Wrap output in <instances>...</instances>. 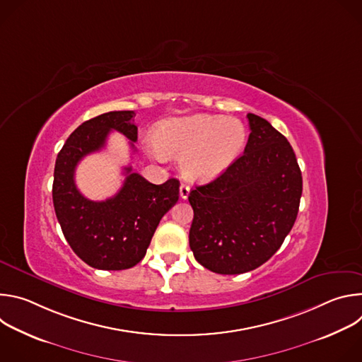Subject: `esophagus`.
Returning <instances> with one entry per match:
<instances>
[{
  "instance_id": "esophagus-1",
  "label": "esophagus",
  "mask_w": 362,
  "mask_h": 362,
  "mask_svg": "<svg viewBox=\"0 0 362 362\" xmlns=\"http://www.w3.org/2000/svg\"><path fill=\"white\" fill-rule=\"evenodd\" d=\"M179 192H180V197H182V199H187V196H189V193H190V187H189L187 185L182 183Z\"/></svg>"
}]
</instances>
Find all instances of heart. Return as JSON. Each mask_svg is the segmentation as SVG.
Here are the masks:
<instances>
[{
	"label": "heart",
	"mask_w": 362,
	"mask_h": 362,
	"mask_svg": "<svg viewBox=\"0 0 362 362\" xmlns=\"http://www.w3.org/2000/svg\"><path fill=\"white\" fill-rule=\"evenodd\" d=\"M246 129L236 119L194 115L162 122L153 134L154 158H179L182 175L194 182L221 176L238 158Z\"/></svg>",
	"instance_id": "obj_1"
}]
</instances>
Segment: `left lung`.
I'll return each mask as SVG.
<instances>
[{"mask_svg": "<svg viewBox=\"0 0 362 362\" xmlns=\"http://www.w3.org/2000/svg\"><path fill=\"white\" fill-rule=\"evenodd\" d=\"M250 134L240 158L189 193L194 259L216 274L238 275L265 264L291 232L302 194L292 146L272 124L247 115Z\"/></svg>", "mask_w": 362, "mask_h": 362, "instance_id": "obj_1", "label": "left lung"}]
</instances>
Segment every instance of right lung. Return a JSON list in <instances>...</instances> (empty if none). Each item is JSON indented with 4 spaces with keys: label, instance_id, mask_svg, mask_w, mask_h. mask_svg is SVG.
<instances>
[{
    "label": "right lung",
    "instance_id": "add662e5",
    "mask_svg": "<svg viewBox=\"0 0 362 362\" xmlns=\"http://www.w3.org/2000/svg\"><path fill=\"white\" fill-rule=\"evenodd\" d=\"M133 110L109 112L78 126L56 159L53 203L66 240L87 265L122 271L137 265L146 255L160 219L179 200V180L153 185L132 166L124 168V183L110 199L94 202L76 186L78 162L106 146L112 130L120 132L134 148L137 140Z\"/></svg>",
    "mask_w": 362,
    "mask_h": 362
}]
</instances>
